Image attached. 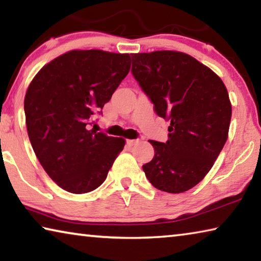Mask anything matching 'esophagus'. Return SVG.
Returning <instances> with one entry per match:
<instances>
[{
	"label": "esophagus",
	"mask_w": 261,
	"mask_h": 261,
	"mask_svg": "<svg viewBox=\"0 0 261 261\" xmlns=\"http://www.w3.org/2000/svg\"><path fill=\"white\" fill-rule=\"evenodd\" d=\"M139 143V139H129L126 140V144L129 145V146H134V145H137Z\"/></svg>",
	"instance_id": "34e87169"
}]
</instances>
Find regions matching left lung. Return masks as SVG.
<instances>
[{
    "instance_id": "8db88e82",
    "label": "left lung",
    "mask_w": 261,
    "mask_h": 261,
    "mask_svg": "<svg viewBox=\"0 0 261 261\" xmlns=\"http://www.w3.org/2000/svg\"><path fill=\"white\" fill-rule=\"evenodd\" d=\"M131 71L155 113L170 121L166 143L149 140L155 154L143 166L145 175L161 191H188L207 175L227 141V88L208 67L182 51L132 54Z\"/></svg>"
}]
</instances>
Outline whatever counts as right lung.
Here are the masks:
<instances>
[{
  "label": "right lung",
  "mask_w": 261,
  "mask_h": 261,
  "mask_svg": "<svg viewBox=\"0 0 261 261\" xmlns=\"http://www.w3.org/2000/svg\"><path fill=\"white\" fill-rule=\"evenodd\" d=\"M129 54L70 50L39 71L25 94L29 138L48 176L65 191L86 193L105 182L125 140L90 129L130 71Z\"/></svg>",
  "instance_id": "obj_1"
}]
</instances>
